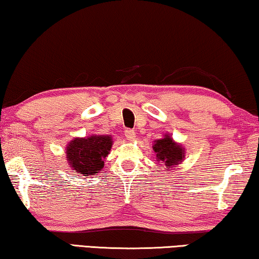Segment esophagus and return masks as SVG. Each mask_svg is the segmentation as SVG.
I'll list each match as a JSON object with an SVG mask.
<instances>
[{
    "instance_id": "esophagus-1",
    "label": "esophagus",
    "mask_w": 259,
    "mask_h": 259,
    "mask_svg": "<svg viewBox=\"0 0 259 259\" xmlns=\"http://www.w3.org/2000/svg\"><path fill=\"white\" fill-rule=\"evenodd\" d=\"M125 137L128 140H134L136 139V132L133 130H125Z\"/></svg>"
}]
</instances>
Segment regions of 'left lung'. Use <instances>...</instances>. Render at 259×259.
Returning a JSON list of instances; mask_svg holds the SVG:
<instances>
[{"mask_svg":"<svg viewBox=\"0 0 259 259\" xmlns=\"http://www.w3.org/2000/svg\"><path fill=\"white\" fill-rule=\"evenodd\" d=\"M153 149L156 154L157 162L164 164L168 170L178 166L185 157V148H182V146L175 142L168 134L162 139L155 140Z\"/></svg>","mask_w":259,"mask_h":259,"instance_id":"left-lung-1","label":"left lung"}]
</instances>
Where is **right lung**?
<instances>
[{
    "label": "right lung",
    "mask_w": 259,
    "mask_h": 259,
    "mask_svg": "<svg viewBox=\"0 0 259 259\" xmlns=\"http://www.w3.org/2000/svg\"><path fill=\"white\" fill-rule=\"evenodd\" d=\"M110 136L74 138L66 146V160L71 169L84 176L96 175L104 168V160L112 147Z\"/></svg>",
    "instance_id": "obj_1"
}]
</instances>
